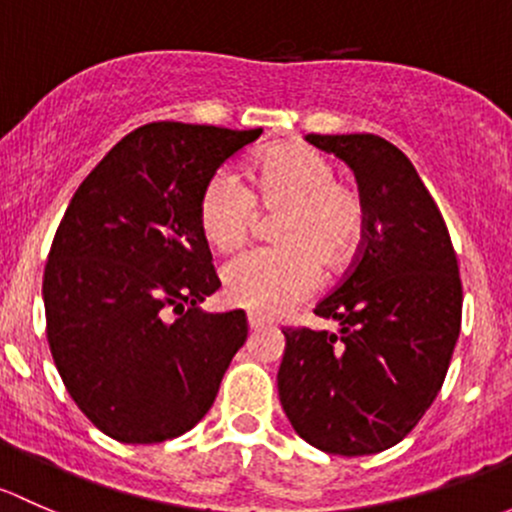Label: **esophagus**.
Here are the masks:
<instances>
[{"label": "esophagus", "instance_id": "obj_1", "mask_svg": "<svg viewBox=\"0 0 512 512\" xmlns=\"http://www.w3.org/2000/svg\"><path fill=\"white\" fill-rule=\"evenodd\" d=\"M266 325H268L266 318H261V315H256V313H249V328H251V330L266 328Z\"/></svg>", "mask_w": 512, "mask_h": 512}]
</instances>
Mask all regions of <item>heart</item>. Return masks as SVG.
<instances>
[{
	"label": "heart",
	"mask_w": 512,
	"mask_h": 512,
	"mask_svg": "<svg viewBox=\"0 0 512 512\" xmlns=\"http://www.w3.org/2000/svg\"><path fill=\"white\" fill-rule=\"evenodd\" d=\"M258 207L281 212L273 226L281 246L231 258L221 281L231 305L278 318L318 291V260L337 268L352 258L365 236L367 207L355 187L337 182L323 152L283 145L263 155L251 187L234 167H219L199 197V229L214 249L231 251L251 234Z\"/></svg>",
	"instance_id": "heart-1"
}]
</instances>
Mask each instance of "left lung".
Masks as SVG:
<instances>
[{
	"mask_svg": "<svg viewBox=\"0 0 512 512\" xmlns=\"http://www.w3.org/2000/svg\"><path fill=\"white\" fill-rule=\"evenodd\" d=\"M345 160L367 207L365 236L315 315L340 330L286 328L278 397L315 449L367 456L399 444L439 394L461 333V276L434 197L379 135H308Z\"/></svg>",
	"mask_w": 512,
	"mask_h": 512,
	"instance_id": "1",
	"label": "left lung"
}]
</instances>
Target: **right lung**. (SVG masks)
Wrapping results in <instances>:
<instances>
[{
    "label": "right lung",
    "mask_w": 512,
    "mask_h": 512,
    "mask_svg": "<svg viewBox=\"0 0 512 512\" xmlns=\"http://www.w3.org/2000/svg\"><path fill=\"white\" fill-rule=\"evenodd\" d=\"M263 130L147 123L73 194L44 268L46 337L73 402L110 439L160 444L209 412L249 335L199 229L207 179Z\"/></svg>",
    "instance_id": "add662e5"
}]
</instances>
